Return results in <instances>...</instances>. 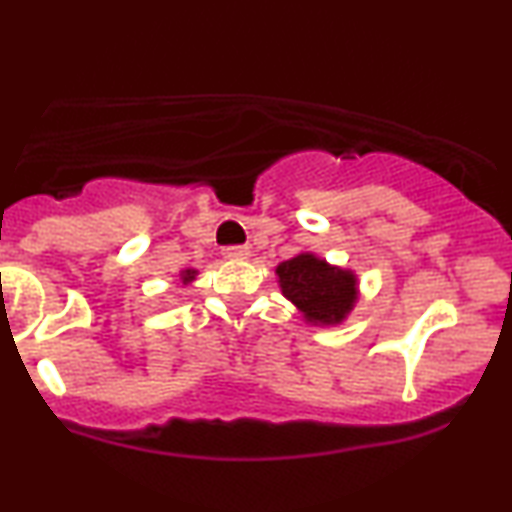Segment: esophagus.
Segmentation results:
<instances>
[{"instance_id":"obj_1","label":"esophagus","mask_w":512,"mask_h":512,"mask_svg":"<svg viewBox=\"0 0 512 512\" xmlns=\"http://www.w3.org/2000/svg\"><path fill=\"white\" fill-rule=\"evenodd\" d=\"M223 258H228V261H244V258H249V247H242V244H235V247H223Z\"/></svg>"}]
</instances>
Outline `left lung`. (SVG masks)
<instances>
[{
  "instance_id": "1",
  "label": "left lung",
  "mask_w": 512,
  "mask_h": 512,
  "mask_svg": "<svg viewBox=\"0 0 512 512\" xmlns=\"http://www.w3.org/2000/svg\"><path fill=\"white\" fill-rule=\"evenodd\" d=\"M282 293L312 324H340L356 303L354 272L328 265L314 254H298L277 265Z\"/></svg>"
}]
</instances>
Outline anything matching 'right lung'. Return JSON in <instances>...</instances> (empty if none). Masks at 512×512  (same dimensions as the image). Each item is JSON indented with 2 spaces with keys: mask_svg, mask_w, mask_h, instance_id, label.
Listing matches in <instances>:
<instances>
[{
  "mask_svg": "<svg viewBox=\"0 0 512 512\" xmlns=\"http://www.w3.org/2000/svg\"><path fill=\"white\" fill-rule=\"evenodd\" d=\"M195 275H198V272H195V270H184V272H181V282H184V284L193 282Z\"/></svg>",
  "mask_w": 512,
  "mask_h": 512,
  "instance_id": "obj_1",
  "label": "right lung"
}]
</instances>
